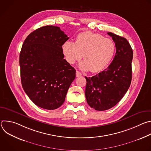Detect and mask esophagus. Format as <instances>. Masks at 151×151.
Returning <instances> with one entry per match:
<instances>
[{"mask_svg": "<svg viewBox=\"0 0 151 151\" xmlns=\"http://www.w3.org/2000/svg\"><path fill=\"white\" fill-rule=\"evenodd\" d=\"M81 75H82V73L76 70V77H79Z\"/></svg>", "mask_w": 151, "mask_h": 151, "instance_id": "1", "label": "esophagus"}]
</instances>
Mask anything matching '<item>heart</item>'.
Segmentation results:
<instances>
[{
	"instance_id": "1",
	"label": "heart",
	"mask_w": 151,
	"mask_h": 151,
	"mask_svg": "<svg viewBox=\"0 0 151 151\" xmlns=\"http://www.w3.org/2000/svg\"><path fill=\"white\" fill-rule=\"evenodd\" d=\"M62 50L70 64L80 60L83 55L84 61L81 64V68L97 73L109 65L115 54V45L109 38L98 33L85 32L78 35L75 43L64 42Z\"/></svg>"
}]
</instances>
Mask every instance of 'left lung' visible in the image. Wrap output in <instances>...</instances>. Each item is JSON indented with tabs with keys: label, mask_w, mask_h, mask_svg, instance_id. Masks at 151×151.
Listing matches in <instances>:
<instances>
[{
	"label": "left lung",
	"mask_w": 151,
	"mask_h": 151,
	"mask_svg": "<svg viewBox=\"0 0 151 151\" xmlns=\"http://www.w3.org/2000/svg\"><path fill=\"white\" fill-rule=\"evenodd\" d=\"M116 47L112 62L106 69L92 77H86L85 97L89 106L103 111L115 106L124 97L131 84L133 50L128 40L111 32Z\"/></svg>",
	"instance_id": "1"
}]
</instances>
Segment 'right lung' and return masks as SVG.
<instances>
[{
  "label": "right lung",
  "mask_w": 151,
  "mask_h": 151,
  "mask_svg": "<svg viewBox=\"0 0 151 151\" xmlns=\"http://www.w3.org/2000/svg\"><path fill=\"white\" fill-rule=\"evenodd\" d=\"M69 38L60 27L46 26L32 32L21 48V84L41 108L54 110L61 106L76 77V70L64 59L62 50Z\"/></svg>",
  "instance_id": "1"
}]
</instances>
